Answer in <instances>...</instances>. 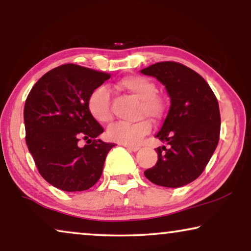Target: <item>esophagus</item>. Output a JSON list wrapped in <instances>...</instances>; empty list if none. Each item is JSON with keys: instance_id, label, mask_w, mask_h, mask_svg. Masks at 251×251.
Instances as JSON below:
<instances>
[{"instance_id": "1", "label": "esophagus", "mask_w": 251, "mask_h": 251, "mask_svg": "<svg viewBox=\"0 0 251 251\" xmlns=\"http://www.w3.org/2000/svg\"><path fill=\"white\" fill-rule=\"evenodd\" d=\"M123 146L130 151H133V152H136V151L139 150V146H131V145H123Z\"/></svg>"}]
</instances>
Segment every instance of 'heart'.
I'll use <instances>...</instances> for the list:
<instances>
[{
	"label": "heart",
	"mask_w": 251,
	"mask_h": 251,
	"mask_svg": "<svg viewBox=\"0 0 251 251\" xmlns=\"http://www.w3.org/2000/svg\"><path fill=\"white\" fill-rule=\"evenodd\" d=\"M118 87L140 99L137 108L138 118L147 116L152 121H157L163 115V100L156 95V85L150 78L140 75H130L120 80ZM87 107L92 119L97 122L108 123L112 121L111 95L104 85L96 88L89 95ZM151 128L152 126L146 119H140L132 123L116 122L108 128L107 136L113 142L135 146L151 131Z\"/></svg>",
	"instance_id": "b5f03b06"
}]
</instances>
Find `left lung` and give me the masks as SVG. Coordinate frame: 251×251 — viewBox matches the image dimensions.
Instances as JSON below:
<instances>
[{
  "label": "left lung",
  "mask_w": 251,
  "mask_h": 251,
  "mask_svg": "<svg viewBox=\"0 0 251 251\" xmlns=\"http://www.w3.org/2000/svg\"><path fill=\"white\" fill-rule=\"evenodd\" d=\"M140 72L162 82L171 102L156 133L168 147L155 149V166L144 175L159 186L181 187L203 173L217 147L221 132L218 100L207 81L183 64L161 61Z\"/></svg>",
  "instance_id": "1"
}]
</instances>
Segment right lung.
<instances>
[{"mask_svg": "<svg viewBox=\"0 0 251 251\" xmlns=\"http://www.w3.org/2000/svg\"><path fill=\"white\" fill-rule=\"evenodd\" d=\"M111 74L75 64L51 70L34 84L24 108L26 144L41 176L66 192H81L100 178L115 145L97 137L104 128L88 111L89 95ZM83 139V148L78 142Z\"/></svg>", "mask_w": 251, "mask_h": 251, "instance_id": "obj_1", "label": "right lung"}]
</instances>
